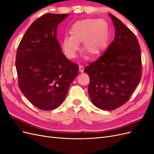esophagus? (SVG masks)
I'll return each instance as SVG.
<instances>
[{
	"label": "esophagus",
	"mask_w": 154,
	"mask_h": 154,
	"mask_svg": "<svg viewBox=\"0 0 154 154\" xmlns=\"http://www.w3.org/2000/svg\"><path fill=\"white\" fill-rule=\"evenodd\" d=\"M83 70H84V67H83L82 65H80V66H79V71H80V72H83Z\"/></svg>",
	"instance_id": "34e87169"
}]
</instances>
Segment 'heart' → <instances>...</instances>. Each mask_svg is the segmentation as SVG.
I'll return each instance as SVG.
<instances>
[{
  "label": "heart",
  "mask_w": 154,
  "mask_h": 154,
  "mask_svg": "<svg viewBox=\"0 0 154 154\" xmlns=\"http://www.w3.org/2000/svg\"><path fill=\"white\" fill-rule=\"evenodd\" d=\"M106 26L99 19H85L78 21L72 26L71 36L66 35L62 41V48L69 58L76 57L79 43L83 42V49L90 55L100 53L105 43Z\"/></svg>",
  "instance_id": "b5f03b06"
}]
</instances>
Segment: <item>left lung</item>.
I'll return each instance as SVG.
<instances>
[{"label":"left lung","instance_id":"left-lung-1","mask_svg":"<svg viewBox=\"0 0 154 154\" xmlns=\"http://www.w3.org/2000/svg\"><path fill=\"white\" fill-rule=\"evenodd\" d=\"M114 25V41L84 70L90 77L88 92L92 103L112 110L129 100L141 78V53L132 31L109 13Z\"/></svg>","mask_w":154,"mask_h":154}]
</instances>
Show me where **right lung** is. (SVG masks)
Segmentation results:
<instances>
[{
	"label": "right lung",
	"instance_id": "1",
	"mask_svg": "<svg viewBox=\"0 0 154 154\" xmlns=\"http://www.w3.org/2000/svg\"><path fill=\"white\" fill-rule=\"evenodd\" d=\"M68 14L47 13L37 18L18 45L16 69L22 94L37 108L51 110L66 98L78 74V66L68 60L57 38V29Z\"/></svg>",
	"mask_w": 154,
	"mask_h": 154
}]
</instances>
